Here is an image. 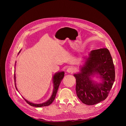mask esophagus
Returning a JSON list of instances; mask_svg holds the SVG:
<instances>
[{"label": "esophagus", "mask_w": 126, "mask_h": 126, "mask_svg": "<svg viewBox=\"0 0 126 126\" xmlns=\"http://www.w3.org/2000/svg\"><path fill=\"white\" fill-rule=\"evenodd\" d=\"M73 69L72 68V67H69L66 70V71L67 73H73Z\"/></svg>", "instance_id": "1"}]
</instances>
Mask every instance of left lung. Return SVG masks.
<instances>
[{
  "label": "left lung",
  "mask_w": 126,
  "mask_h": 126,
  "mask_svg": "<svg viewBox=\"0 0 126 126\" xmlns=\"http://www.w3.org/2000/svg\"><path fill=\"white\" fill-rule=\"evenodd\" d=\"M83 58L84 61L80 67V72L73 75L76 81V94L83 103L93 105L104 101L108 96L115 81V67L107 48L92 50ZM95 76L101 82L93 80Z\"/></svg>",
  "instance_id": "obj_1"
}]
</instances>
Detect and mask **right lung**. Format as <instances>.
<instances>
[{
	"label": "right lung",
	"mask_w": 126,
	"mask_h": 126,
	"mask_svg": "<svg viewBox=\"0 0 126 126\" xmlns=\"http://www.w3.org/2000/svg\"><path fill=\"white\" fill-rule=\"evenodd\" d=\"M20 52V50L19 52L18 55L19 54ZM64 71H60V72H56L54 75H53V92L52 94V95L51 96V97L49 98V100H48L47 101H46L45 102L42 103H40V104H36V103H33L32 102H30L28 101H27V100H26L24 98H23V97H22L25 100V101L30 106H33V107H44V106H47L50 105L51 104H52V103L53 102V101L54 100L58 89L59 88V86L60 85V84L62 81V80L63 79L64 76ZM14 82H15V88L18 91L17 88L16 87V77H15V74L14 73Z\"/></svg>",
	"instance_id": "1"
}]
</instances>
